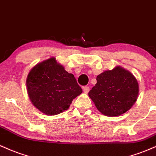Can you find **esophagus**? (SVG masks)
Masks as SVG:
<instances>
[{
  "label": "esophagus",
  "mask_w": 156,
  "mask_h": 156,
  "mask_svg": "<svg viewBox=\"0 0 156 156\" xmlns=\"http://www.w3.org/2000/svg\"><path fill=\"white\" fill-rule=\"evenodd\" d=\"M89 90H90V87L88 86H85L83 87V91L84 93H85V94H87V93L89 92Z\"/></svg>",
  "instance_id": "obj_1"
}]
</instances>
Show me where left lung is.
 Returning a JSON list of instances; mask_svg holds the SVG:
<instances>
[{"instance_id": "1", "label": "left lung", "mask_w": 156, "mask_h": 156, "mask_svg": "<svg viewBox=\"0 0 156 156\" xmlns=\"http://www.w3.org/2000/svg\"><path fill=\"white\" fill-rule=\"evenodd\" d=\"M97 83L88 93L96 108L107 116H119L137 100L139 87L132 73L119 66L97 76Z\"/></svg>"}]
</instances>
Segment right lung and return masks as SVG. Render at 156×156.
I'll return each instance as SVG.
<instances>
[{
    "label": "right lung",
    "mask_w": 156,
    "mask_h": 156,
    "mask_svg": "<svg viewBox=\"0 0 156 156\" xmlns=\"http://www.w3.org/2000/svg\"><path fill=\"white\" fill-rule=\"evenodd\" d=\"M28 95L34 106L45 115L55 116L69 109L83 90L72 73L51 57L39 62L26 78Z\"/></svg>",
    "instance_id": "right-lung-1"
}]
</instances>
